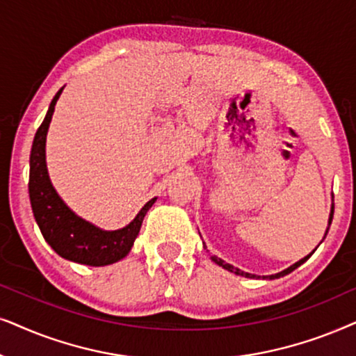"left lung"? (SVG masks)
I'll return each instance as SVG.
<instances>
[{"label":"left lung","mask_w":356,"mask_h":356,"mask_svg":"<svg viewBox=\"0 0 356 356\" xmlns=\"http://www.w3.org/2000/svg\"><path fill=\"white\" fill-rule=\"evenodd\" d=\"M332 218H334V210L332 211H330V218H329V222H332ZM312 254V252H311ZM309 254V255H311ZM309 255H307V257H305V259H301L300 260V262H296L295 265H291V267H288L286 270H283V272H280V273H277V275H270V280H272V278H280V277H283V275H288V273H291L293 272V270H295V268H298V267H300V265L301 264H305L306 262V260L307 259H309ZM213 260H215V262L218 264V265H221V267L222 268H226V270H229V272H233V273H236V275H243V277H255V275H250V273H244V272H241V270L239 268H234L233 267V265H229V264H225V262H222V260L221 259H218V257H211Z\"/></svg>","instance_id":"8db88e82"}]
</instances>
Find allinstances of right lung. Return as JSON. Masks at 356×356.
Segmentation results:
<instances>
[{
  "instance_id": "right-lung-1",
  "label": "right lung",
  "mask_w": 356,
  "mask_h": 356,
  "mask_svg": "<svg viewBox=\"0 0 356 356\" xmlns=\"http://www.w3.org/2000/svg\"><path fill=\"white\" fill-rule=\"evenodd\" d=\"M60 89L50 104L49 112L37 130L31 151L29 197L35 221L44 239L50 248L63 259L71 262L94 265H108L117 262L130 252L146 211L153 207L156 198L141 208L138 215L129 226L118 231H102L76 216L51 187L45 164V138L54 115L55 104L58 101Z\"/></svg>"
}]
</instances>
